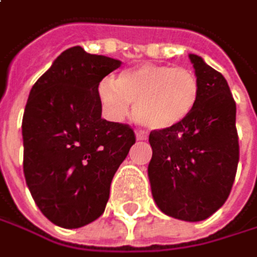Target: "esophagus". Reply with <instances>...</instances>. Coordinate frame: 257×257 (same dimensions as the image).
<instances>
[{
    "mask_svg": "<svg viewBox=\"0 0 257 257\" xmlns=\"http://www.w3.org/2000/svg\"><path fill=\"white\" fill-rule=\"evenodd\" d=\"M137 140H146L148 139V136L145 134V133H142V131H137Z\"/></svg>",
    "mask_w": 257,
    "mask_h": 257,
    "instance_id": "1",
    "label": "esophagus"
}]
</instances>
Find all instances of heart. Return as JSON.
<instances>
[{
    "instance_id": "heart-1",
    "label": "heart",
    "mask_w": 257,
    "mask_h": 257,
    "mask_svg": "<svg viewBox=\"0 0 257 257\" xmlns=\"http://www.w3.org/2000/svg\"><path fill=\"white\" fill-rule=\"evenodd\" d=\"M97 99L105 114L123 118L134 105L136 118L151 130H169L187 120L200 100V81L185 67L142 64L121 72L117 82L103 78Z\"/></svg>"
}]
</instances>
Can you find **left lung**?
I'll return each mask as SVG.
<instances>
[{
	"instance_id": "8db88e82",
	"label": "left lung",
	"mask_w": 257,
	"mask_h": 257,
	"mask_svg": "<svg viewBox=\"0 0 257 257\" xmlns=\"http://www.w3.org/2000/svg\"><path fill=\"white\" fill-rule=\"evenodd\" d=\"M200 81L193 114L149 136V179L158 208L178 220L202 221L227 200L239 161L236 103L226 78L190 54Z\"/></svg>"
}]
</instances>
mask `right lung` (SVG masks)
Instances as JSON below:
<instances>
[{
  "label": "right lung",
  "instance_id": "1",
  "mask_svg": "<svg viewBox=\"0 0 257 257\" xmlns=\"http://www.w3.org/2000/svg\"><path fill=\"white\" fill-rule=\"evenodd\" d=\"M120 64L73 46L30 91L24 175L42 214L60 227L76 229L103 214L112 176L136 143L130 124L100 117L97 85Z\"/></svg>",
  "mask_w": 257,
  "mask_h": 257
}]
</instances>
